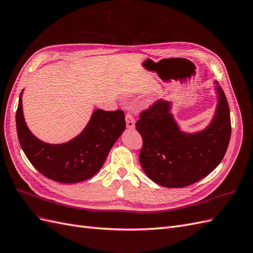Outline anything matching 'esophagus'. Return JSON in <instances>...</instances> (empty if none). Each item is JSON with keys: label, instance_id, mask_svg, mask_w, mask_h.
<instances>
[{"label": "esophagus", "instance_id": "34e87169", "mask_svg": "<svg viewBox=\"0 0 253 253\" xmlns=\"http://www.w3.org/2000/svg\"><path fill=\"white\" fill-rule=\"evenodd\" d=\"M126 127L129 129H133L135 127V119L131 114H126Z\"/></svg>", "mask_w": 253, "mask_h": 253}]
</instances>
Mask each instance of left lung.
<instances>
[{
  "label": "left lung",
  "mask_w": 253,
  "mask_h": 253,
  "mask_svg": "<svg viewBox=\"0 0 253 253\" xmlns=\"http://www.w3.org/2000/svg\"><path fill=\"white\" fill-rule=\"evenodd\" d=\"M217 104L202 131H182L172 102L160 99L140 114L136 129L143 139L139 162L148 177L167 188H183L203 179L223 160L231 136L230 110L224 90L214 81Z\"/></svg>",
  "instance_id": "8db88e82"
}]
</instances>
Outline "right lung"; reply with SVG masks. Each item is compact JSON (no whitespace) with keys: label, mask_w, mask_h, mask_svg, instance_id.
<instances>
[{"label":"right lung","mask_w":253,"mask_h":253,"mask_svg":"<svg viewBox=\"0 0 253 253\" xmlns=\"http://www.w3.org/2000/svg\"><path fill=\"white\" fill-rule=\"evenodd\" d=\"M23 90L16 114L21 148L32 165L45 177L63 183L86 180L101 169L106 157L126 129L125 113L94 110L83 131L63 143L40 140L30 132L22 105Z\"/></svg>","instance_id":"1"}]
</instances>
